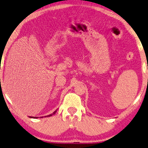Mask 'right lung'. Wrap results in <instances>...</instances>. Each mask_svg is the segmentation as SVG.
Instances as JSON below:
<instances>
[{
	"label": "right lung",
	"instance_id": "1",
	"mask_svg": "<svg viewBox=\"0 0 148 148\" xmlns=\"http://www.w3.org/2000/svg\"><path fill=\"white\" fill-rule=\"evenodd\" d=\"M57 109L56 110V111H54L53 113H52V114H50V115H47V116H44V117H50V116H52V115H55V114L56 113V112H57ZM31 117V118H34V119H37V117Z\"/></svg>",
	"mask_w": 148,
	"mask_h": 148
}]
</instances>
